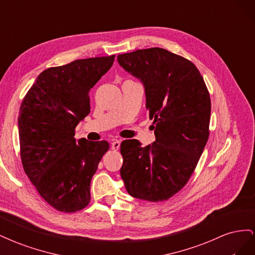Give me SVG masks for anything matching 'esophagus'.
Listing matches in <instances>:
<instances>
[{
	"instance_id": "34e87169",
	"label": "esophagus",
	"mask_w": 255,
	"mask_h": 255,
	"mask_svg": "<svg viewBox=\"0 0 255 255\" xmlns=\"http://www.w3.org/2000/svg\"><path fill=\"white\" fill-rule=\"evenodd\" d=\"M120 143H121V140H118V139H115L113 142H112V149L117 151L119 148H120Z\"/></svg>"
}]
</instances>
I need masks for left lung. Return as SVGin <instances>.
Listing matches in <instances>:
<instances>
[{
    "label": "left lung",
    "mask_w": 255,
    "mask_h": 255,
    "mask_svg": "<svg viewBox=\"0 0 255 255\" xmlns=\"http://www.w3.org/2000/svg\"><path fill=\"white\" fill-rule=\"evenodd\" d=\"M125 70L139 79L155 141L121 142L120 174L128 194L151 202L166 201L194 173L210 136L211 98L198 68L161 48L118 55Z\"/></svg>",
    "instance_id": "8db88e82"
}]
</instances>
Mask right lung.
Listing matches in <instances>:
<instances>
[{"label":"right lung","mask_w":255,"mask_h":255,"mask_svg":"<svg viewBox=\"0 0 255 255\" xmlns=\"http://www.w3.org/2000/svg\"><path fill=\"white\" fill-rule=\"evenodd\" d=\"M115 55L76 59L42 71L20 106L23 169L39 195L59 212L74 213L90 202V182L106 140L74 138L90 113L89 90L110 70Z\"/></svg>","instance_id":"obj_1"}]
</instances>
